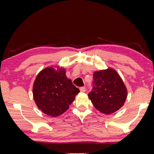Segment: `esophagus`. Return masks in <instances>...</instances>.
Wrapping results in <instances>:
<instances>
[{
	"label": "esophagus",
	"mask_w": 154,
	"mask_h": 154,
	"mask_svg": "<svg viewBox=\"0 0 154 154\" xmlns=\"http://www.w3.org/2000/svg\"><path fill=\"white\" fill-rule=\"evenodd\" d=\"M79 90H80L81 92H85V91H86V89H85V87H81L79 88Z\"/></svg>",
	"instance_id": "esophagus-1"
}]
</instances>
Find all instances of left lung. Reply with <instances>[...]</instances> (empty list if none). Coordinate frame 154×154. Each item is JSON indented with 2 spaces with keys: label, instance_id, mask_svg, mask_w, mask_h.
Wrapping results in <instances>:
<instances>
[{
  "label": "left lung",
  "instance_id": "1",
  "mask_svg": "<svg viewBox=\"0 0 154 154\" xmlns=\"http://www.w3.org/2000/svg\"><path fill=\"white\" fill-rule=\"evenodd\" d=\"M94 87L88 97L101 113L111 114L123 106L127 98V89L122 78L111 68L95 71Z\"/></svg>",
  "mask_w": 154,
  "mask_h": 154
}]
</instances>
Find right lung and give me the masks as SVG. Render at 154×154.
<instances>
[{
  "label": "right lung",
  "instance_id": "obj_1",
  "mask_svg": "<svg viewBox=\"0 0 154 154\" xmlns=\"http://www.w3.org/2000/svg\"><path fill=\"white\" fill-rule=\"evenodd\" d=\"M79 90L66 76L62 67L49 66L37 75L33 83L34 100L48 116L56 117L69 108Z\"/></svg>",
  "mask_w": 154,
  "mask_h": 154
}]
</instances>
